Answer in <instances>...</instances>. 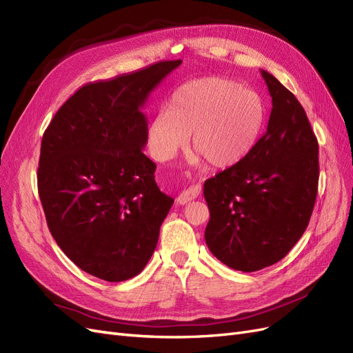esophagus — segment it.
Instances as JSON below:
<instances>
[{"label": "esophagus", "mask_w": 353, "mask_h": 353, "mask_svg": "<svg viewBox=\"0 0 353 353\" xmlns=\"http://www.w3.org/2000/svg\"><path fill=\"white\" fill-rule=\"evenodd\" d=\"M200 191L201 188L199 185H194V187H190L187 190H184L183 193H181L176 199V201L179 203V205H187V203H190L191 200H194L200 196Z\"/></svg>", "instance_id": "34e87169"}]
</instances>
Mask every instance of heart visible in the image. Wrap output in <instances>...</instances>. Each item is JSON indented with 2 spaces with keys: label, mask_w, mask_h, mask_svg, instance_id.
<instances>
[{
  "label": "heart",
  "mask_w": 353,
  "mask_h": 353,
  "mask_svg": "<svg viewBox=\"0 0 353 353\" xmlns=\"http://www.w3.org/2000/svg\"><path fill=\"white\" fill-rule=\"evenodd\" d=\"M266 108L261 95L223 78H201L181 85L166 109L148 122L147 141L160 162L174 159L188 140L191 148L216 168L236 165L262 134Z\"/></svg>",
  "instance_id": "heart-1"
}]
</instances>
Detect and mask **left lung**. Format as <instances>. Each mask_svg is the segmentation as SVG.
<instances>
[{
  "label": "left lung",
  "mask_w": 353,
  "mask_h": 353,
  "mask_svg": "<svg viewBox=\"0 0 353 353\" xmlns=\"http://www.w3.org/2000/svg\"><path fill=\"white\" fill-rule=\"evenodd\" d=\"M261 73L272 99L266 132L203 188L208 248L243 272L274 265L292 250L311 219L319 178L318 141L302 104L271 73Z\"/></svg>",
  "instance_id": "1"
}]
</instances>
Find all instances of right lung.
<instances>
[{"label":"right lung","instance_id":"obj_1","mask_svg":"<svg viewBox=\"0 0 353 353\" xmlns=\"http://www.w3.org/2000/svg\"><path fill=\"white\" fill-rule=\"evenodd\" d=\"M181 63L159 61L83 85L42 137L38 193L47 225L68 258L97 279L117 283L140 274L174 205L143 153V108Z\"/></svg>","mask_w":353,"mask_h":353}]
</instances>
